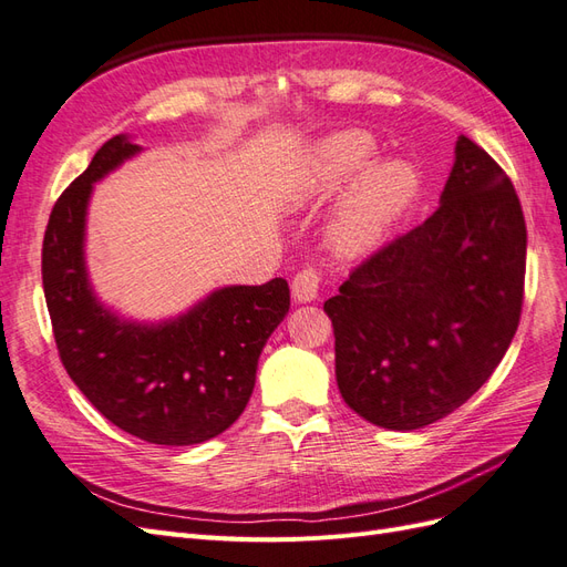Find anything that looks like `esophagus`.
Instances as JSON below:
<instances>
[{"label":"esophagus","instance_id":"34e87169","mask_svg":"<svg viewBox=\"0 0 567 567\" xmlns=\"http://www.w3.org/2000/svg\"><path fill=\"white\" fill-rule=\"evenodd\" d=\"M318 289H321V272L316 268L307 266L295 275L292 292L297 301H313L318 297Z\"/></svg>","mask_w":567,"mask_h":567}]
</instances>
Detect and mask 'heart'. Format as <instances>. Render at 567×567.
<instances>
[{
    "label": "heart",
    "mask_w": 567,
    "mask_h": 567,
    "mask_svg": "<svg viewBox=\"0 0 567 567\" xmlns=\"http://www.w3.org/2000/svg\"><path fill=\"white\" fill-rule=\"evenodd\" d=\"M373 141L361 132H342L318 145L303 192L326 196L338 192L369 165ZM414 172L402 163H383L361 174L332 220V239L342 254H359L383 235L388 223L414 194Z\"/></svg>",
    "instance_id": "heart-1"
}]
</instances>
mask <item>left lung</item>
Segmentation results:
<instances>
[{"mask_svg": "<svg viewBox=\"0 0 567 567\" xmlns=\"http://www.w3.org/2000/svg\"><path fill=\"white\" fill-rule=\"evenodd\" d=\"M525 268L515 186L482 145L460 136L441 206L361 260L323 303L344 402L393 431L462 408L515 338Z\"/></svg>", "mask_w": 567, "mask_h": 567, "instance_id": "left-lung-1", "label": "left lung"}]
</instances>
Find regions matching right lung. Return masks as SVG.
Returning a JSON list of instances; mask_svg holds the SVG:
<instances>
[{"label": "right lung", "mask_w": 567, "mask_h": 567, "mask_svg": "<svg viewBox=\"0 0 567 567\" xmlns=\"http://www.w3.org/2000/svg\"><path fill=\"white\" fill-rule=\"evenodd\" d=\"M136 151L126 136L110 138L56 198L42 239V287L56 352L93 408L141 441L194 445L244 412L289 287L282 278L225 287L163 326L124 323L100 307L83 264L85 206L93 182Z\"/></svg>", "instance_id": "right-lung-1"}]
</instances>
